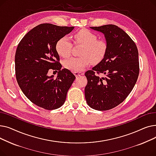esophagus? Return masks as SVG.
<instances>
[{
    "mask_svg": "<svg viewBox=\"0 0 156 156\" xmlns=\"http://www.w3.org/2000/svg\"><path fill=\"white\" fill-rule=\"evenodd\" d=\"M74 75L76 76V77H78V76L83 75V73H81V72H75V73H74Z\"/></svg>",
    "mask_w": 156,
    "mask_h": 156,
    "instance_id": "esophagus-1",
    "label": "esophagus"
}]
</instances>
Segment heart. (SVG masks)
<instances>
[{
  "instance_id": "1",
  "label": "heart",
  "mask_w": 156,
  "mask_h": 156,
  "mask_svg": "<svg viewBox=\"0 0 156 156\" xmlns=\"http://www.w3.org/2000/svg\"><path fill=\"white\" fill-rule=\"evenodd\" d=\"M74 42L82 45L80 57H71L64 62V67L73 71H81L91 62H101L108 51V44L104 40L97 39V35L87 29H82L74 35ZM73 48L71 40L68 36L60 38L55 44V50L61 57L66 58L70 56Z\"/></svg>"
}]
</instances>
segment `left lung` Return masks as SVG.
<instances>
[{
    "mask_svg": "<svg viewBox=\"0 0 156 156\" xmlns=\"http://www.w3.org/2000/svg\"><path fill=\"white\" fill-rule=\"evenodd\" d=\"M90 28L104 34L108 51L104 59L85 75V95L90 107L107 111L123 102L133 88L139 75L138 52L126 33L114 24ZM102 73L105 76L101 78Z\"/></svg>",
    "mask_w": 156,
    "mask_h": 156,
    "instance_id": "obj_1",
    "label": "left lung"
}]
</instances>
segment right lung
Listing matches in <instances>:
<instances>
[{"label":"right lung","instance_id":"obj_1","mask_svg":"<svg viewBox=\"0 0 156 156\" xmlns=\"http://www.w3.org/2000/svg\"><path fill=\"white\" fill-rule=\"evenodd\" d=\"M74 27L40 24L28 31L19 43L15 54V73L25 96L34 104L47 110L60 108L76 77L68 69H61L55 44ZM58 71L55 79L47 75Z\"/></svg>","mask_w":156,"mask_h":156}]
</instances>
